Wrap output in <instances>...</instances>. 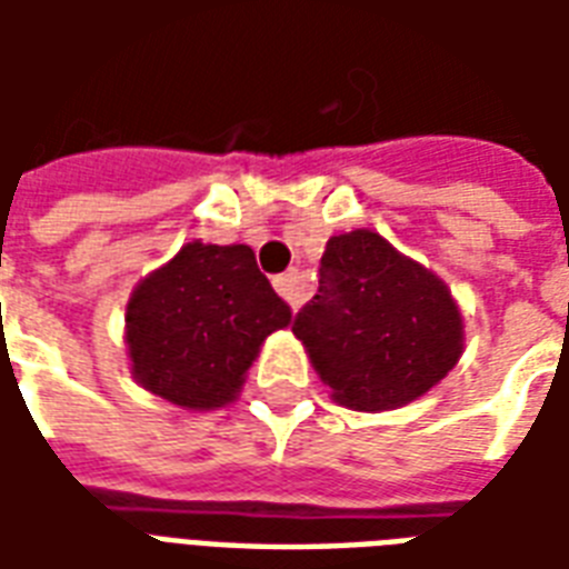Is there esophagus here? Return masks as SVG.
<instances>
[{"label":"esophagus","instance_id":"obj_1","mask_svg":"<svg viewBox=\"0 0 569 569\" xmlns=\"http://www.w3.org/2000/svg\"><path fill=\"white\" fill-rule=\"evenodd\" d=\"M273 289L280 292V298H283L289 308H298V305L305 301V296H308V283H305L301 271L280 273V277L273 280Z\"/></svg>","mask_w":569,"mask_h":569}]
</instances>
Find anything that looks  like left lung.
<instances>
[{
	"label": "left lung",
	"mask_w": 569,
	"mask_h": 569,
	"mask_svg": "<svg viewBox=\"0 0 569 569\" xmlns=\"http://www.w3.org/2000/svg\"><path fill=\"white\" fill-rule=\"evenodd\" d=\"M292 332L335 399L357 411L406 406L463 353V320L448 286L375 231L326 243L320 289Z\"/></svg>",
	"instance_id": "obj_1"
}]
</instances>
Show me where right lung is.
<instances>
[{
    "instance_id": "add662e5",
    "label": "right lung",
    "mask_w": 569,
    "mask_h": 569,
    "mask_svg": "<svg viewBox=\"0 0 569 569\" xmlns=\"http://www.w3.org/2000/svg\"><path fill=\"white\" fill-rule=\"evenodd\" d=\"M292 320L243 243H186L130 296L133 378L182 408L231 402L261 341Z\"/></svg>"
}]
</instances>
